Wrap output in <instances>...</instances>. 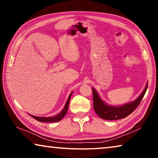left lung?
<instances>
[{
  "label": "left lung",
  "mask_w": 158,
  "mask_h": 158,
  "mask_svg": "<svg viewBox=\"0 0 158 158\" xmlns=\"http://www.w3.org/2000/svg\"><path fill=\"white\" fill-rule=\"evenodd\" d=\"M148 88V83L146 84L145 89L141 93L139 97L132 102L127 103L122 106H111L106 104L105 102L101 100L97 91L92 88L93 95V107L95 113L101 118L105 120L114 121L124 118L129 116L130 114L135 110L136 108L139 105L141 101L142 100L144 95Z\"/></svg>",
  "instance_id": "obj_1"
}]
</instances>
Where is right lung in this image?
Wrapping results in <instances>:
<instances>
[{
  "label": "right lung",
  "mask_w": 158,
  "mask_h": 158,
  "mask_svg": "<svg viewBox=\"0 0 158 158\" xmlns=\"http://www.w3.org/2000/svg\"><path fill=\"white\" fill-rule=\"evenodd\" d=\"M73 94V93H71L70 94H69V97L68 100L66 102V104L65 105V107L63 108V111L60 112V114H58V115L55 116H53V117H38V116H33V115H31V116L32 118H33L34 119L37 120V121H40V122H46V123H53V122H58V121H60L61 119L63 118L65 116V114L67 113V111H68V106H69V100H70V98H71V95Z\"/></svg>",
  "instance_id": "add662e5"
}]
</instances>
